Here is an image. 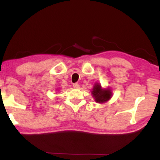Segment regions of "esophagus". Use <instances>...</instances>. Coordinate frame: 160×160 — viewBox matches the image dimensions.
Masks as SVG:
<instances>
[{"mask_svg":"<svg viewBox=\"0 0 160 160\" xmlns=\"http://www.w3.org/2000/svg\"><path fill=\"white\" fill-rule=\"evenodd\" d=\"M73 87L75 89H79L80 85H79V84H77V83H75V84H73Z\"/></svg>","mask_w":160,"mask_h":160,"instance_id":"esophagus-1","label":"esophagus"}]
</instances>
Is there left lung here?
<instances>
[{
	"label": "left lung",
	"mask_w": 160,
	"mask_h": 160,
	"mask_svg": "<svg viewBox=\"0 0 160 160\" xmlns=\"http://www.w3.org/2000/svg\"><path fill=\"white\" fill-rule=\"evenodd\" d=\"M92 95L98 103H103L111 99L112 92L110 89H102L99 83H95L92 91Z\"/></svg>",
	"instance_id": "left-lung-1"
}]
</instances>
